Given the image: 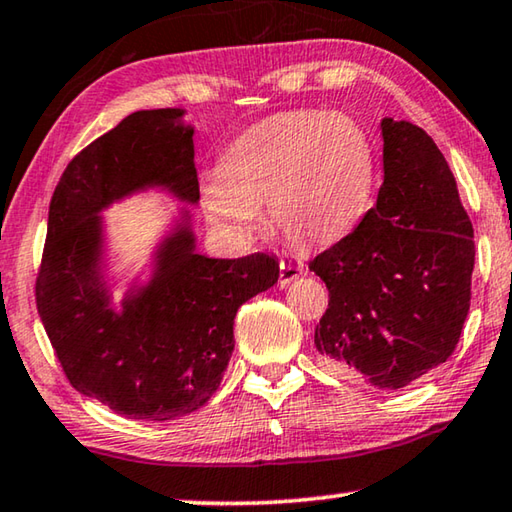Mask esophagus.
<instances>
[{
    "instance_id": "1",
    "label": "esophagus",
    "mask_w": 512,
    "mask_h": 512,
    "mask_svg": "<svg viewBox=\"0 0 512 512\" xmlns=\"http://www.w3.org/2000/svg\"><path fill=\"white\" fill-rule=\"evenodd\" d=\"M279 286L286 288L288 283H292L295 279H299V276L306 274V267L301 263H292V261H281L279 263Z\"/></svg>"
}]
</instances>
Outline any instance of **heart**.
Here are the masks:
<instances>
[{"label":"heart","mask_w":512,"mask_h":512,"mask_svg":"<svg viewBox=\"0 0 512 512\" xmlns=\"http://www.w3.org/2000/svg\"><path fill=\"white\" fill-rule=\"evenodd\" d=\"M374 188L367 131L347 115L301 108L267 117L226 149L204 211L233 238H247L267 208L290 245L326 247L363 222Z\"/></svg>","instance_id":"obj_1"}]
</instances>
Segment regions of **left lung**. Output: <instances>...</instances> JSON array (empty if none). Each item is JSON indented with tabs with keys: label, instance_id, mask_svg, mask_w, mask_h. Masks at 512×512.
Here are the masks:
<instances>
[{
	"label": "left lung",
	"instance_id": "1",
	"mask_svg": "<svg viewBox=\"0 0 512 512\" xmlns=\"http://www.w3.org/2000/svg\"><path fill=\"white\" fill-rule=\"evenodd\" d=\"M383 186L347 238L308 267L329 288L315 326L335 376L399 390L454 354L472 299L474 229L424 129L385 117Z\"/></svg>",
	"mask_w": 512,
	"mask_h": 512
}]
</instances>
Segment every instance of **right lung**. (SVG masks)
Instances as JSON below:
<instances>
[{
  "label": "right lung",
  "mask_w": 512,
  "mask_h": 512,
  "mask_svg": "<svg viewBox=\"0 0 512 512\" xmlns=\"http://www.w3.org/2000/svg\"><path fill=\"white\" fill-rule=\"evenodd\" d=\"M177 117V108L131 113L67 163L36 274L38 315L72 388L145 422L174 420L211 399L229 365L238 308L279 279V261L263 251L195 254L188 224H179L154 281L122 313L108 304L97 213L152 183L199 199L192 129Z\"/></svg>",
  "instance_id": "right-lung-1"
}]
</instances>
